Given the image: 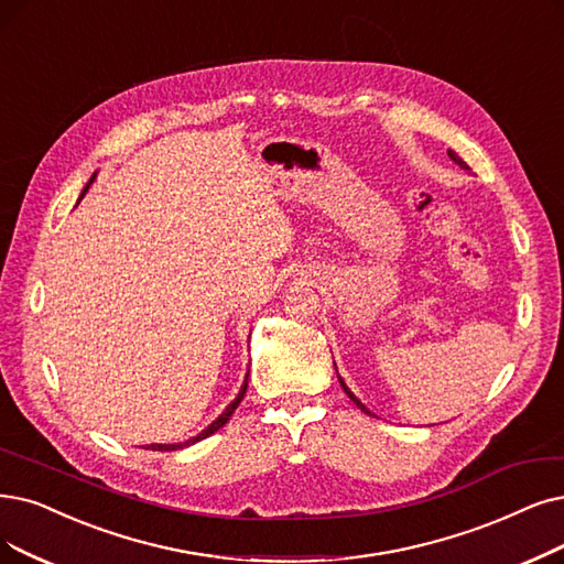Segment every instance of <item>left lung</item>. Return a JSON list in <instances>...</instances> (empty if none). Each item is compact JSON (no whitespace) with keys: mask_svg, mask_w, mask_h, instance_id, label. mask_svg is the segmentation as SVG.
Instances as JSON below:
<instances>
[{"mask_svg":"<svg viewBox=\"0 0 564 564\" xmlns=\"http://www.w3.org/2000/svg\"><path fill=\"white\" fill-rule=\"evenodd\" d=\"M448 156H452V162H454V164H458V166H460V169H469V166H467V164H465V162H463V160H460V156H458V154H456V152H454V150H448ZM333 364H335V360H333ZM337 379H340V387H343V389H345V393H347V395H349V400H351V402H354V404H356V408H358V410H360V412H366V414H370V416H375V414H372V412H370V410H368V408H366V404H364V402H360V400H358V398H356V395H354V393H351V391H349V387H347V384H345V379H343V377H340V375H337Z\"/></svg>","mask_w":564,"mask_h":564,"instance_id":"1","label":"left lung"}]
</instances>
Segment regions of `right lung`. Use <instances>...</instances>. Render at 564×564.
Listing matches in <instances>:
<instances>
[{"instance_id":"1","label":"right lung","mask_w":564,"mask_h":564,"mask_svg":"<svg viewBox=\"0 0 564 564\" xmlns=\"http://www.w3.org/2000/svg\"><path fill=\"white\" fill-rule=\"evenodd\" d=\"M97 180V173H93V177H89V183L83 187V192H80V198L87 194V189H89V185H93ZM78 198V200H80ZM247 377H250V370H247V375H245V381H242V387H240V391H238V395L227 404V410H224L208 427L206 431H200L196 437H189V440H185V442H177V444H150L148 448H152V452H177V448H185V446H192V444H196V442H200V440H206V437H210L213 433H217L219 427L227 423L229 419H231V414L236 412V408L240 404V400L245 398V391H247Z\"/></svg>"}]
</instances>
